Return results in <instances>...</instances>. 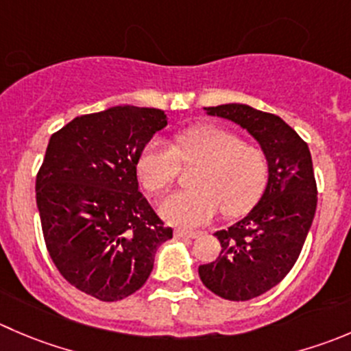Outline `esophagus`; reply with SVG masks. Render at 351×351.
<instances>
[{
    "label": "esophagus",
    "mask_w": 351,
    "mask_h": 351,
    "mask_svg": "<svg viewBox=\"0 0 351 351\" xmlns=\"http://www.w3.org/2000/svg\"><path fill=\"white\" fill-rule=\"evenodd\" d=\"M176 238H197L199 237V231H189V230H176L175 231Z\"/></svg>",
    "instance_id": "1"
}]
</instances>
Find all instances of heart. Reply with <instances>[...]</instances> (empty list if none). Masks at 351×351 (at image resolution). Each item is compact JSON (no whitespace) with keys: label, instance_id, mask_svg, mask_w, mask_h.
<instances>
[{"label":"heart","instance_id":"1","mask_svg":"<svg viewBox=\"0 0 351 351\" xmlns=\"http://www.w3.org/2000/svg\"><path fill=\"white\" fill-rule=\"evenodd\" d=\"M180 165H197L189 180L193 189L166 197L159 213L185 228L209 223L219 209L226 216L248 213L269 178L266 152L245 144L234 132L210 125L176 132L171 145L151 138L137 158L138 180L151 193H161L173 185Z\"/></svg>","mask_w":351,"mask_h":351}]
</instances>
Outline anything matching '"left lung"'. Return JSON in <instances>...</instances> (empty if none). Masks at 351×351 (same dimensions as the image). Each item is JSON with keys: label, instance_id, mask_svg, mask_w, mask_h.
<instances>
[{"label": "left lung", "instance_id": "8db88e82", "mask_svg": "<svg viewBox=\"0 0 351 351\" xmlns=\"http://www.w3.org/2000/svg\"><path fill=\"white\" fill-rule=\"evenodd\" d=\"M210 117L240 125L269 162L261 200L241 221L216 231L217 261L199 266L202 283L217 297L245 302L276 287L295 266L317 207L308 145L280 117L247 104L204 108Z\"/></svg>", "mask_w": 351, "mask_h": 351}]
</instances>
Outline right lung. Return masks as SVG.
Masks as SVG:
<instances>
[{
	"mask_svg": "<svg viewBox=\"0 0 351 351\" xmlns=\"http://www.w3.org/2000/svg\"><path fill=\"white\" fill-rule=\"evenodd\" d=\"M165 111L114 106L82 114L51 135L36 178L44 241L77 290L117 302L144 287L173 237L138 192L137 158Z\"/></svg>",
	"mask_w": 351,
	"mask_h": 351,
	"instance_id": "obj_1",
	"label": "right lung"
}]
</instances>
